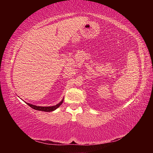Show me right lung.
<instances>
[{
	"instance_id": "1",
	"label": "right lung",
	"mask_w": 153,
	"mask_h": 153,
	"mask_svg": "<svg viewBox=\"0 0 153 153\" xmlns=\"http://www.w3.org/2000/svg\"><path fill=\"white\" fill-rule=\"evenodd\" d=\"M63 99L61 101V102L59 103L58 104H57L56 105L54 106H36V105H32L28 103H26L29 106H30L31 108H32L33 109H35L36 110H39V111H43V112H52V111H54L55 110H56L57 108L59 107L60 105H61V104L63 103Z\"/></svg>"
}]
</instances>
